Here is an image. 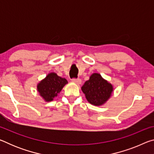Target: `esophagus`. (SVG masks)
<instances>
[{
    "label": "esophagus",
    "instance_id": "34e87169",
    "mask_svg": "<svg viewBox=\"0 0 154 154\" xmlns=\"http://www.w3.org/2000/svg\"><path fill=\"white\" fill-rule=\"evenodd\" d=\"M72 82H74L75 83H77V84H80L81 83H82V80H81V79H79V78H73V79H72Z\"/></svg>",
    "mask_w": 154,
    "mask_h": 154
}]
</instances>
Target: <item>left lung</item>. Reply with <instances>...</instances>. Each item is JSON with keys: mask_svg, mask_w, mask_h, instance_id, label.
<instances>
[{"mask_svg": "<svg viewBox=\"0 0 154 154\" xmlns=\"http://www.w3.org/2000/svg\"><path fill=\"white\" fill-rule=\"evenodd\" d=\"M82 90L88 102L92 105L99 106L105 103L110 97L113 86L103 79L100 74L94 73L90 79L85 82Z\"/></svg>", "mask_w": 154, "mask_h": 154, "instance_id": "1", "label": "left lung"}]
</instances>
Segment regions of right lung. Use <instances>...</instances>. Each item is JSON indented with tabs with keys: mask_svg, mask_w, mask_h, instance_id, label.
Returning <instances> with one entry per match:
<instances>
[{
	"mask_svg": "<svg viewBox=\"0 0 154 154\" xmlns=\"http://www.w3.org/2000/svg\"><path fill=\"white\" fill-rule=\"evenodd\" d=\"M67 83L66 79L58 76L54 72H51L45 77V79L38 83L37 90L40 95L49 102L53 100L54 98L58 96V93Z\"/></svg>",
	"mask_w": 154,
	"mask_h": 154,
	"instance_id": "obj_1",
	"label": "right lung"
}]
</instances>
